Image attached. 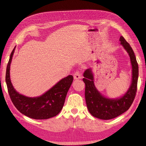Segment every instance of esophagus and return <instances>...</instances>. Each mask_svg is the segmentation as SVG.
<instances>
[{"label":"esophagus","instance_id":"34e87169","mask_svg":"<svg viewBox=\"0 0 146 146\" xmlns=\"http://www.w3.org/2000/svg\"><path fill=\"white\" fill-rule=\"evenodd\" d=\"M73 77H74V79H75V80H78V79H80L81 78V75H80V72H79L78 71H76L75 74H74Z\"/></svg>","mask_w":146,"mask_h":146}]
</instances>
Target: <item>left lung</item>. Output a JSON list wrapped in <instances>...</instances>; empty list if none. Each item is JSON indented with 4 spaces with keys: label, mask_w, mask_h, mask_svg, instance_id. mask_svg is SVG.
<instances>
[{
    "label": "left lung",
    "mask_w": 146,
    "mask_h": 146,
    "mask_svg": "<svg viewBox=\"0 0 146 146\" xmlns=\"http://www.w3.org/2000/svg\"><path fill=\"white\" fill-rule=\"evenodd\" d=\"M120 44L129 55L132 67L131 83L129 88L120 97L111 98L102 95L94 84V76L91 68L87 69L83 74L85 83V98L89 112L93 117L102 120H110L118 117L126 111L135 99L138 78V66L134 51L122 36Z\"/></svg>",
    "instance_id": "8db88e82"
}]
</instances>
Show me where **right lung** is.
Returning a JSON list of instances; mask_svg holds the SVG:
<instances>
[{"label": "right lung", "instance_id": "right-lung-1", "mask_svg": "<svg viewBox=\"0 0 146 146\" xmlns=\"http://www.w3.org/2000/svg\"><path fill=\"white\" fill-rule=\"evenodd\" d=\"M15 48L16 46L10 55L6 73V82L12 102L21 113L33 119H48L55 117L63 108L73 76L68 75L62 78L52 88L38 97H29L20 94L12 84L9 71Z\"/></svg>", "mask_w": 146, "mask_h": 146}]
</instances>
